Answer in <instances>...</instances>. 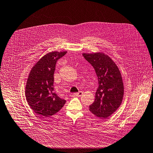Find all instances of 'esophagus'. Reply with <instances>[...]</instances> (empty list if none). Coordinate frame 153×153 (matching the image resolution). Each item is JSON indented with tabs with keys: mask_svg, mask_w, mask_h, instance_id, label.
<instances>
[{
	"mask_svg": "<svg viewBox=\"0 0 153 153\" xmlns=\"http://www.w3.org/2000/svg\"><path fill=\"white\" fill-rule=\"evenodd\" d=\"M83 94V92L82 91H79V92L74 93V96H77V97H81Z\"/></svg>",
	"mask_w": 153,
	"mask_h": 153,
	"instance_id": "1",
	"label": "esophagus"
}]
</instances>
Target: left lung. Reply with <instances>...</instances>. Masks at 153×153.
<instances>
[{
	"instance_id": "8db88e82",
	"label": "left lung",
	"mask_w": 153,
	"mask_h": 153,
	"mask_svg": "<svg viewBox=\"0 0 153 153\" xmlns=\"http://www.w3.org/2000/svg\"><path fill=\"white\" fill-rule=\"evenodd\" d=\"M82 55L94 68L98 79L95 101L89 105V110L99 117L107 118L123 101L124 85L121 72L114 62L103 53Z\"/></svg>"
}]
</instances>
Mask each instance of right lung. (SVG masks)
I'll use <instances>...</instances> for the list:
<instances>
[{
    "instance_id": "obj_1",
    "label": "right lung",
    "mask_w": 153,
    "mask_h": 153,
    "mask_svg": "<svg viewBox=\"0 0 153 153\" xmlns=\"http://www.w3.org/2000/svg\"><path fill=\"white\" fill-rule=\"evenodd\" d=\"M66 53H48L36 63L29 74L25 87L26 99L32 109L41 117L54 115L65 103V100L54 92L53 84L57 61Z\"/></svg>"
}]
</instances>
